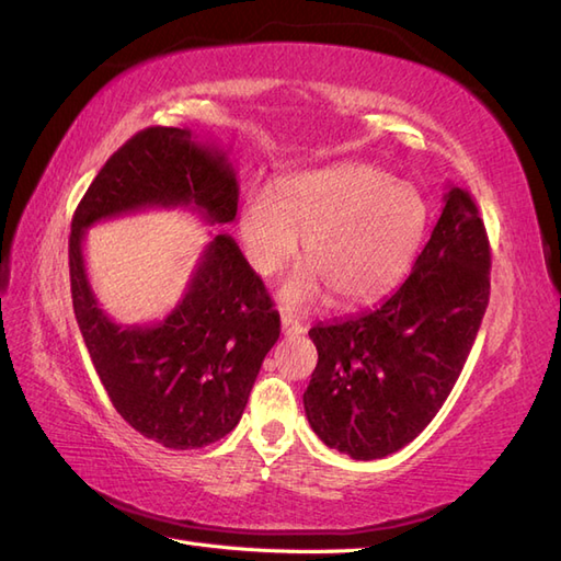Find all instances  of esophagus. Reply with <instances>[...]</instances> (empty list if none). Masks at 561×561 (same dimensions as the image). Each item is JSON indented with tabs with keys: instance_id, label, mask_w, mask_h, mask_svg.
<instances>
[{
	"instance_id": "34e87169",
	"label": "esophagus",
	"mask_w": 561,
	"mask_h": 561,
	"mask_svg": "<svg viewBox=\"0 0 561 561\" xmlns=\"http://www.w3.org/2000/svg\"><path fill=\"white\" fill-rule=\"evenodd\" d=\"M280 329H283V333L285 335H300V333H305V327L297 319H293L290 314H283L280 317Z\"/></svg>"
}]
</instances>
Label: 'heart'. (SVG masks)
Masks as SVG:
<instances>
[{
  "label": "heart",
  "instance_id": "b5f03b06",
  "mask_svg": "<svg viewBox=\"0 0 561 561\" xmlns=\"http://www.w3.org/2000/svg\"><path fill=\"white\" fill-rule=\"evenodd\" d=\"M427 222L415 186L365 163L302 172L271 190L249 192L240 208V242L259 276H273L300 252L307 266L283 280L278 300L309 309L327 293L341 305L377 300L413 259Z\"/></svg>",
  "mask_w": 561,
  "mask_h": 561
}]
</instances>
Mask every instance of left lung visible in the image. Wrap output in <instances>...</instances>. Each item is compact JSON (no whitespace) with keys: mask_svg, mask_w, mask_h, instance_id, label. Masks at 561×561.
<instances>
[{"mask_svg":"<svg viewBox=\"0 0 561 561\" xmlns=\"http://www.w3.org/2000/svg\"><path fill=\"white\" fill-rule=\"evenodd\" d=\"M490 242L472 196L449 186L413 273L377 309L309 331L302 396L317 437L355 460L403 449L439 413L490 302Z\"/></svg>","mask_w":561,"mask_h":561,"instance_id":"8db88e82","label":"left lung"}]
</instances>
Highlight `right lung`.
I'll return each mask as SVG.
<instances>
[{"instance_id": "right-lung-1", "label": "right lung", "mask_w": 561, "mask_h": 561, "mask_svg": "<svg viewBox=\"0 0 561 561\" xmlns=\"http://www.w3.org/2000/svg\"><path fill=\"white\" fill-rule=\"evenodd\" d=\"M238 198L222 148L190 129L148 127L110 156L71 220V302L93 367L117 413L165 449H202L234 430L278 341L280 317L238 242L222 232L206 244L163 321H112L91 290L83 234L105 218L178 206L226 226L238 216Z\"/></svg>"}]
</instances>
